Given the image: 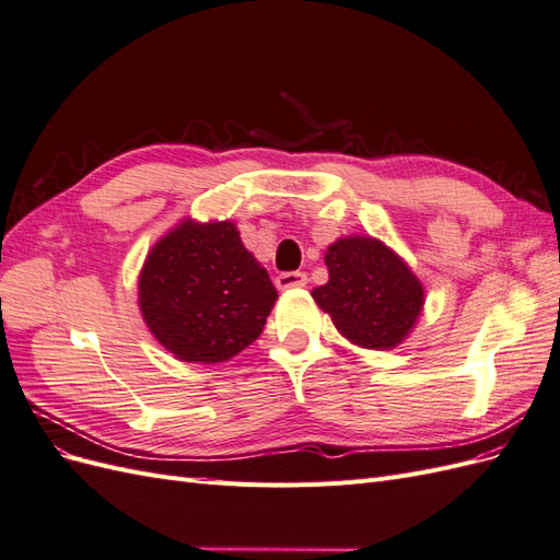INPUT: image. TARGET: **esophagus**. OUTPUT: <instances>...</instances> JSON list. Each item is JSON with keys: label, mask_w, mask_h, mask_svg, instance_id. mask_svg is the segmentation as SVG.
Returning a JSON list of instances; mask_svg holds the SVG:
<instances>
[{"label": "esophagus", "mask_w": 560, "mask_h": 560, "mask_svg": "<svg viewBox=\"0 0 560 560\" xmlns=\"http://www.w3.org/2000/svg\"><path fill=\"white\" fill-rule=\"evenodd\" d=\"M308 278L301 270H290V273H280L276 278V287L278 290H294V287H306Z\"/></svg>", "instance_id": "esophagus-1"}]
</instances>
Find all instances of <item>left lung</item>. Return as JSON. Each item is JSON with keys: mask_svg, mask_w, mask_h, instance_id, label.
<instances>
[{"mask_svg": "<svg viewBox=\"0 0 560 560\" xmlns=\"http://www.w3.org/2000/svg\"><path fill=\"white\" fill-rule=\"evenodd\" d=\"M329 282L313 299L350 343L389 350L411 334L425 290L397 252L369 235H348L327 247Z\"/></svg>", "mask_w": 560, "mask_h": 560, "instance_id": "obj_1", "label": "left lung"}]
</instances>
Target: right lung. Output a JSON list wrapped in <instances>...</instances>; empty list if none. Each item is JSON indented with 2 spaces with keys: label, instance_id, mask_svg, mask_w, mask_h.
<instances>
[{
  "label": "right lung",
  "instance_id": "right-lung-1",
  "mask_svg": "<svg viewBox=\"0 0 560 560\" xmlns=\"http://www.w3.org/2000/svg\"><path fill=\"white\" fill-rule=\"evenodd\" d=\"M140 311L156 341L182 362L235 358L264 331L278 292L233 222L184 219L151 247Z\"/></svg>",
  "mask_w": 560,
  "mask_h": 560
}]
</instances>
